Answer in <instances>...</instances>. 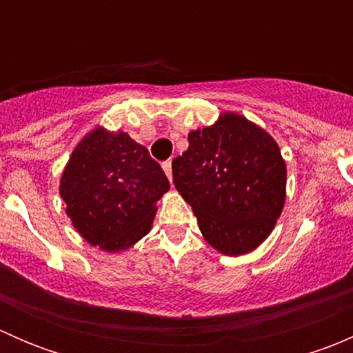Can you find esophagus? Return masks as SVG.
<instances>
[{"label": "esophagus", "mask_w": 353, "mask_h": 353, "mask_svg": "<svg viewBox=\"0 0 353 353\" xmlns=\"http://www.w3.org/2000/svg\"><path fill=\"white\" fill-rule=\"evenodd\" d=\"M162 169L163 172H165V176L169 177V181H172V160H165V162L162 163Z\"/></svg>", "instance_id": "34e87169"}]
</instances>
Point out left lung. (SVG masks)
I'll use <instances>...</instances> for the list:
<instances>
[{
	"instance_id": "obj_1",
	"label": "left lung",
	"mask_w": 353,
	"mask_h": 353,
	"mask_svg": "<svg viewBox=\"0 0 353 353\" xmlns=\"http://www.w3.org/2000/svg\"><path fill=\"white\" fill-rule=\"evenodd\" d=\"M188 140L190 148L172 160V176L203 237L227 256L256 249L285 203L287 167L279 145L239 114H223Z\"/></svg>"
}]
</instances>
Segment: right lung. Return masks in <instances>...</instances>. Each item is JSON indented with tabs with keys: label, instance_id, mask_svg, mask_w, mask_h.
Wrapping results in <instances>:
<instances>
[{
	"label": "right lung",
	"instance_id": "1",
	"mask_svg": "<svg viewBox=\"0 0 353 353\" xmlns=\"http://www.w3.org/2000/svg\"><path fill=\"white\" fill-rule=\"evenodd\" d=\"M162 167L128 133L92 131L61 177L63 201L87 243L117 252L150 230L155 203L169 190Z\"/></svg>",
	"mask_w": 353,
	"mask_h": 353
}]
</instances>
